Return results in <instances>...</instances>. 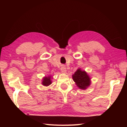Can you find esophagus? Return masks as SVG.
Listing matches in <instances>:
<instances>
[{"label":"esophagus","mask_w":127,"mask_h":127,"mask_svg":"<svg viewBox=\"0 0 127 127\" xmlns=\"http://www.w3.org/2000/svg\"><path fill=\"white\" fill-rule=\"evenodd\" d=\"M61 70L62 73H66V68L65 66L64 65H62V67L61 68Z\"/></svg>","instance_id":"obj_1"}]
</instances>
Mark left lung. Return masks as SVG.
I'll return each instance as SVG.
<instances>
[{
    "label": "left lung",
    "instance_id": "1",
    "mask_svg": "<svg viewBox=\"0 0 127 127\" xmlns=\"http://www.w3.org/2000/svg\"><path fill=\"white\" fill-rule=\"evenodd\" d=\"M72 78L79 89L85 90L91 84V78L85 70L78 68L72 75Z\"/></svg>",
    "mask_w": 127,
    "mask_h": 127
}]
</instances>
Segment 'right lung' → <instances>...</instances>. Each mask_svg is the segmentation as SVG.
Masks as SVG:
<instances>
[{
  "mask_svg": "<svg viewBox=\"0 0 127 127\" xmlns=\"http://www.w3.org/2000/svg\"><path fill=\"white\" fill-rule=\"evenodd\" d=\"M51 76L48 77H45L44 78L42 79V85L45 86H48L50 85L51 84Z\"/></svg>",
  "mask_w": 127,
  "mask_h": 127,
  "instance_id": "obj_1",
  "label": "right lung"
}]
</instances>
